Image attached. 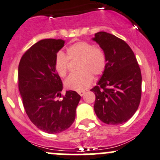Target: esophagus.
Masks as SVG:
<instances>
[{
    "instance_id": "1",
    "label": "esophagus",
    "mask_w": 160,
    "mask_h": 160,
    "mask_svg": "<svg viewBox=\"0 0 160 160\" xmlns=\"http://www.w3.org/2000/svg\"><path fill=\"white\" fill-rule=\"evenodd\" d=\"M78 94H80V96H83L85 94V91H78Z\"/></svg>"
}]
</instances>
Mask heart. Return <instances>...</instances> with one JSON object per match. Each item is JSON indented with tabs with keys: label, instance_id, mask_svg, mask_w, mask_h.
I'll return each mask as SVG.
<instances>
[{
	"label": "heart",
	"instance_id": "obj_1",
	"mask_svg": "<svg viewBox=\"0 0 160 160\" xmlns=\"http://www.w3.org/2000/svg\"><path fill=\"white\" fill-rule=\"evenodd\" d=\"M66 55L59 52L55 58V69L60 77L66 75L69 60L78 59L77 69L78 72L72 73L65 80L66 88L73 91L86 89L93 80V74L102 75L107 65L105 54L102 48L94 47L91 43L80 41L69 46L66 49Z\"/></svg>",
	"mask_w": 160,
	"mask_h": 160
}]
</instances>
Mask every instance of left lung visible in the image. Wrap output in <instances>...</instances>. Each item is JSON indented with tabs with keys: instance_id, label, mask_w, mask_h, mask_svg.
<instances>
[{
	"instance_id": "left-lung-1",
	"label": "left lung",
	"mask_w": 160,
	"mask_h": 160,
	"mask_svg": "<svg viewBox=\"0 0 160 160\" xmlns=\"http://www.w3.org/2000/svg\"><path fill=\"white\" fill-rule=\"evenodd\" d=\"M106 56L107 65L97 86L94 109L100 120L117 125L131 119L139 106L142 96V73L130 46L106 32L92 38Z\"/></svg>"
}]
</instances>
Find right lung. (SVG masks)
I'll return each mask as SVG.
<instances>
[{
    "mask_svg": "<svg viewBox=\"0 0 160 160\" xmlns=\"http://www.w3.org/2000/svg\"><path fill=\"white\" fill-rule=\"evenodd\" d=\"M65 41L45 39L28 49L18 65V89L26 112L37 128L49 134L66 131L75 120L80 95L66 91L55 69V58Z\"/></svg>",
    "mask_w": 160,
    "mask_h": 160,
    "instance_id": "obj_1",
    "label": "right lung"
}]
</instances>
